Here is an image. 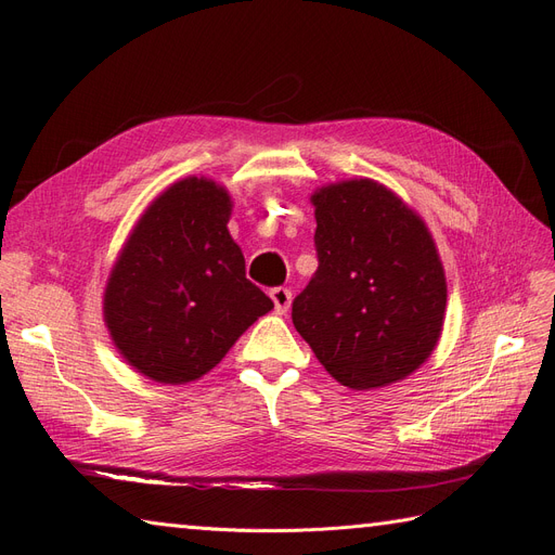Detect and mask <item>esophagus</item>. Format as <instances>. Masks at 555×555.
Masks as SVG:
<instances>
[{
    "mask_svg": "<svg viewBox=\"0 0 555 555\" xmlns=\"http://www.w3.org/2000/svg\"><path fill=\"white\" fill-rule=\"evenodd\" d=\"M271 298H273L275 312H278V314H284V312L289 310V306H292V292H289L287 287H275V289H271Z\"/></svg>",
    "mask_w": 555,
    "mask_h": 555,
    "instance_id": "esophagus-1",
    "label": "esophagus"
}]
</instances>
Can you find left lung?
<instances>
[{
  "label": "left lung",
  "instance_id": "8db88e82",
  "mask_svg": "<svg viewBox=\"0 0 555 555\" xmlns=\"http://www.w3.org/2000/svg\"><path fill=\"white\" fill-rule=\"evenodd\" d=\"M310 201L319 266L292 304L296 331L349 389L405 379L444 324L447 280L428 227L367 178L328 184Z\"/></svg>",
  "mask_w": 555,
  "mask_h": 555
}]
</instances>
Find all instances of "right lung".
Segmentation results:
<instances>
[{"label": "right lung", "instance_id": "obj_1", "mask_svg": "<svg viewBox=\"0 0 555 555\" xmlns=\"http://www.w3.org/2000/svg\"><path fill=\"white\" fill-rule=\"evenodd\" d=\"M231 196L208 178L162 192L133 227L104 294L122 359L159 384L204 377L273 300L245 278Z\"/></svg>", "mask_w": 555, "mask_h": 555}]
</instances>
